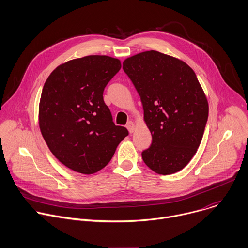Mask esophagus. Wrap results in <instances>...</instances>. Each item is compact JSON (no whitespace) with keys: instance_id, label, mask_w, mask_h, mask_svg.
Segmentation results:
<instances>
[{"instance_id":"esophagus-1","label":"esophagus","mask_w":248,"mask_h":248,"mask_svg":"<svg viewBox=\"0 0 248 248\" xmlns=\"http://www.w3.org/2000/svg\"><path fill=\"white\" fill-rule=\"evenodd\" d=\"M126 128L128 129V131L130 132V133H132L133 131H134V129H135V124H134V123L132 122V121H129L127 124H126Z\"/></svg>"}]
</instances>
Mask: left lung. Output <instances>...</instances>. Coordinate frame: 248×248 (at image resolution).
Returning <instances> with one entry per match:
<instances>
[{"label": "left lung", "mask_w": 248, "mask_h": 248, "mask_svg": "<svg viewBox=\"0 0 248 248\" xmlns=\"http://www.w3.org/2000/svg\"><path fill=\"white\" fill-rule=\"evenodd\" d=\"M123 69L135 87L152 134L142 158L153 171L169 175L196 154L208 118V103L193 69L155 50L126 58Z\"/></svg>", "instance_id": "1"}]
</instances>
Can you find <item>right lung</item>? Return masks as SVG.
Masks as SVG:
<instances>
[{"mask_svg": "<svg viewBox=\"0 0 248 248\" xmlns=\"http://www.w3.org/2000/svg\"><path fill=\"white\" fill-rule=\"evenodd\" d=\"M121 61L89 55L59 65L46 80L39 106L42 135L54 156L70 170L93 174L105 168L128 135L116 125L103 99Z\"/></svg>", "mask_w": 248, "mask_h": 248, "instance_id": "1", "label": "right lung"}]
</instances>
